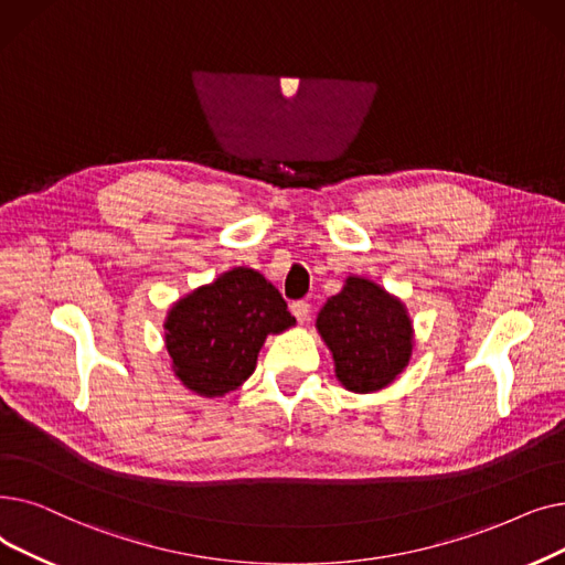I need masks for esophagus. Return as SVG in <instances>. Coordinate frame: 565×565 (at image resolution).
<instances>
[{"instance_id": "1", "label": "esophagus", "mask_w": 565, "mask_h": 565, "mask_svg": "<svg viewBox=\"0 0 565 565\" xmlns=\"http://www.w3.org/2000/svg\"><path fill=\"white\" fill-rule=\"evenodd\" d=\"M289 310H291L294 317L301 321V324H303V321H308V317H310V303L308 301H294L289 306Z\"/></svg>"}]
</instances>
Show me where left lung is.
<instances>
[{"mask_svg": "<svg viewBox=\"0 0 565 565\" xmlns=\"http://www.w3.org/2000/svg\"><path fill=\"white\" fill-rule=\"evenodd\" d=\"M317 331L347 391L372 393L407 367L414 331L407 308L380 285L349 276L342 291L317 315Z\"/></svg>", "mask_w": 565, "mask_h": 565, "instance_id": "obj_1", "label": "left lung"}]
</instances>
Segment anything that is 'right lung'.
<instances>
[{"instance_id": "add662e5", "label": "right lung", "mask_w": 565, "mask_h": 565, "mask_svg": "<svg viewBox=\"0 0 565 565\" xmlns=\"http://www.w3.org/2000/svg\"><path fill=\"white\" fill-rule=\"evenodd\" d=\"M280 291L253 268L236 266L179 299L166 319V347L185 388L221 397L244 384L268 333L294 327Z\"/></svg>"}]
</instances>
